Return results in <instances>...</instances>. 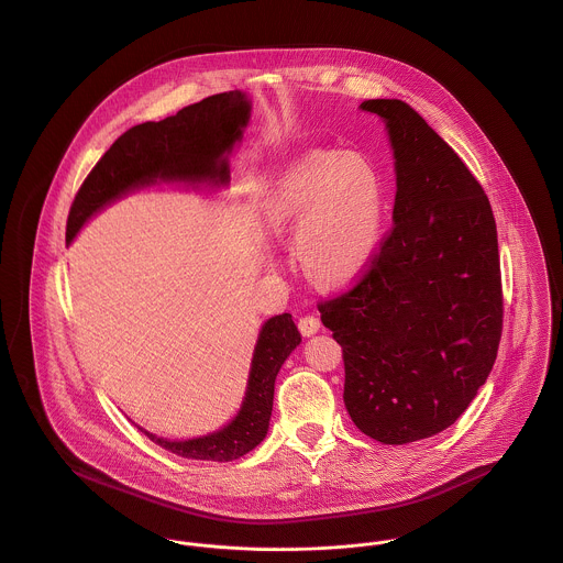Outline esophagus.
Instances as JSON below:
<instances>
[{
  "mask_svg": "<svg viewBox=\"0 0 563 563\" xmlns=\"http://www.w3.org/2000/svg\"><path fill=\"white\" fill-rule=\"evenodd\" d=\"M298 328H300L302 336H312V334H317V332H319L321 323H319V319H317V317L307 314V317H300V319H298Z\"/></svg>",
  "mask_w": 563,
  "mask_h": 563,
  "instance_id": "esophagus-1",
  "label": "esophagus"
}]
</instances>
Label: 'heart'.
<instances>
[{
    "label": "heart",
    "instance_id": "heart-1",
    "mask_svg": "<svg viewBox=\"0 0 563 563\" xmlns=\"http://www.w3.org/2000/svg\"><path fill=\"white\" fill-rule=\"evenodd\" d=\"M386 189L374 162L356 151L311 153L289 166L265 202L274 238H296V258L319 287L356 283L374 263Z\"/></svg>",
    "mask_w": 563,
    "mask_h": 563
}]
</instances>
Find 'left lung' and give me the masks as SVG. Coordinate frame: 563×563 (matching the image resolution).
<instances>
[{
    "label": "left lung",
    "instance_id": "1",
    "mask_svg": "<svg viewBox=\"0 0 563 563\" xmlns=\"http://www.w3.org/2000/svg\"><path fill=\"white\" fill-rule=\"evenodd\" d=\"M395 159L393 231L365 278L319 305L343 347V401L367 437L406 444L453 426L497 361V224L477 179L406 101L369 99Z\"/></svg>",
    "mask_w": 563,
    "mask_h": 563
}]
</instances>
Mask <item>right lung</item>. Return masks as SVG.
I'll use <instances>...</instances> for the list:
<instances>
[{"mask_svg": "<svg viewBox=\"0 0 563 563\" xmlns=\"http://www.w3.org/2000/svg\"><path fill=\"white\" fill-rule=\"evenodd\" d=\"M252 103L246 92L231 90L202 99L159 123H142L125 131L92 168L77 191L66 244L99 211L137 189L177 184L191 189L227 188L231 181V155L251 123ZM302 343L289 312L269 317L256 336L246 393L238 415L205 437L170 440L146 432L155 444L188 457L229 462L252 451L269 430L274 382L289 354Z\"/></svg>", "mask_w": 563, "mask_h": 563, "instance_id": "1", "label": "right lung"}]
</instances>
